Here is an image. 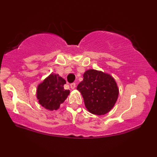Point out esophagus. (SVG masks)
I'll use <instances>...</instances> for the list:
<instances>
[{
  "label": "esophagus",
  "instance_id": "34e87169",
  "mask_svg": "<svg viewBox=\"0 0 157 157\" xmlns=\"http://www.w3.org/2000/svg\"><path fill=\"white\" fill-rule=\"evenodd\" d=\"M70 86H71V89H75V87H76V84H75V82H73V83L70 84Z\"/></svg>",
  "mask_w": 157,
  "mask_h": 157
}]
</instances>
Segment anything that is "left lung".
I'll return each instance as SVG.
<instances>
[{
    "mask_svg": "<svg viewBox=\"0 0 157 157\" xmlns=\"http://www.w3.org/2000/svg\"><path fill=\"white\" fill-rule=\"evenodd\" d=\"M77 89L81 93L86 109L96 115L105 114L117 102L119 89L116 81L109 74L90 69L83 75V80Z\"/></svg>",
    "mask_w": 157,
    "mask_h": 157,
    "instance_id": "left-lung-1",
    "label": "left lung"
}]
</instances>
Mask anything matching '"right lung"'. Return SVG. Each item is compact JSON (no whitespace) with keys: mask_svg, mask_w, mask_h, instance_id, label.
Instances as JSON below:
<instances>
[{"mask_svg":"<svg viewBox=\"0 0 157 157\" xmlns=\"http://www.w3.org/2000/svg\"><path fill=\"white\" fill-rule=\"evenodd\" d=\"M65 84L66 80L58 75H50L37 86L39 103L50 111L58 109L70 93L69 90L64 89Z\"/></svg>","mask_w":157,"mask_h":157,"instance_id":"obj_1","label":"right lung"}]
</instances>
